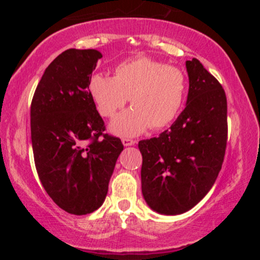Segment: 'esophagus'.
<instances>
[{
	"label": "esophagus",
	"instance_id": "esophagus-1",
	"mask_svg": "<svg viewBox=\"0 0 260 260\" xmlns=\"http://www.w3.org/2000/svg\"><path fill=\"white\" fill-rule=\"evenodd\" d=\"M122 143H123L124 147H130V145H134L135 143H136V141L130 140V138H123Z\"/></svg>",
	"mask_w": 260,
	"mask_h": 260
}]
</instances>
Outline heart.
Segmentation results:
<instances>
[{
	"instance_id": "b5f03b06",
	"label": "heart",
	"mask_w": 260,
	"mask_h": 260,
	"mask_svg": "<svg viewBox=\"0 0 260 260\" xmlns=\"http://www.w3.org/2000/svg\"><path fill=\"white\" fill-rule=\"evenodd\" d=\"M188 81L180 69L147 56L118 63L113 77L95 73L88 81V93L99 115L115 116L129 101L133 108L110 123V131L134 137L148 127L159 130L172 124L182 109Z\"/></svg>"
}]
</instances>
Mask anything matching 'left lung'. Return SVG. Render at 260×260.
<instances>
[{
	"label": "left lung",
	"instance_id": "8db88e82",
	"mask_svg": "<svg viewBox=\"0 0 260 260\" xmlns=\"http://www.w3.org/2000/svg\"><path fill=\"white\" fill-rule=\"evenodd\" d=\"M186 108L169 130L140 141L142 194L152 211L177 215L211 190L227 143V101L218 80L198 59L186 61Z\"/></svg>",
	"mask_w": 260,
	"mask_h": 260
}]
</instances>
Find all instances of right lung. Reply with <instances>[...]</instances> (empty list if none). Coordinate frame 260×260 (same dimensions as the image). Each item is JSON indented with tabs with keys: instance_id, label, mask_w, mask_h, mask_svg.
I'll list each match as a JSON object with an SVG mask.
<instances>
[{
	"instance_id": "obj_1",
	"label": "right lung",
	"mask_w": 260,
	"mask_h": 260,
	"mask_svg": "<svg viewBox=\"0 0 260 260\" xmlns=\"http://www.w3.org/2000/svg\"><path fill=\"white\" fill-rule=\"evenodd\" d=\"M102 53L71 48L42 74L30 106V134L37 172L45 190L63 211L90 214L104 202L119 138L103 134L104 122L88 93Z\"/></svg>"
}]
</instances>
